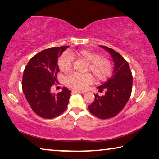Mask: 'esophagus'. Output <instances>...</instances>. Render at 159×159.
<instances>
[{"label":"esophagus","mask_w":159,"mask_h":159,"mask_svg":"<svg viewBox=\"0 0 159 159\" xmlns=\"http://www.w3.org/2000/svg\"><path fill=\"white\" fill-rule=\"evenodd\" d=\"M72 92L75 93H84V91H80V90H73Z\"/></svg>","instance_id":"obj_1"}]
</instances>
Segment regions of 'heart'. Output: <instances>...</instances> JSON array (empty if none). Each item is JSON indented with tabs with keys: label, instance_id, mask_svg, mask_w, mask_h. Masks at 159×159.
Returning a JSON list of instances; mask_svg holds the SVG:
<instances>
[{
	"label": "heart",
	"instance_id": "1",
	"mask_svg": "<svg viewBox=\"0 0 159 159\" xmlns=\"http://www.w3.org/2000/svg\"><path fill=\"white\" fill-rule=\"evenodd\" d=\"M80 58L88 62L87 70L91 71L98 81H103L109 77L112 71L111 63L106 57L89 50H80L65 53L58 59V66L63 72H67L72 68V57ZM93 77L90 74L71 73L65 79L66 85L77 90H84L92 83Z\"/></svg>",
	"mask_w": 159,
	"mask_h": 159
}]
</instances>
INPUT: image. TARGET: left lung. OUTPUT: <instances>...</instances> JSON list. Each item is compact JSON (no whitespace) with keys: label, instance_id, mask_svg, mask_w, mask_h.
<instances>
[{"label":"left lung","instance_id":"8db88e82","mask_svg":"<svg viewBox=\"0 0 159 159\" xmlns=\"http://www.w3.org/2000/svg\"><path fill=\"white\" fill-rule=\"evenodd\" d=\"M111 54L114 63L113 75L106 82L98 87L100 92L106 89V94H95V100L88 106L94 116L106 119L114 117L123 109L132 93V75L129 66L119 53L110 48L99 45Z\"/></svg>","mask_w":159,"mask_h":159}]
</instances>
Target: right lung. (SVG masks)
<instances>
[{
	"label": "right lung",
	"instance_id": "obj_1",
	"mask_svg": "<svg viewBox=\"0 0 159 159\" xmlns=\"http://www.w3.org/2000/svg\"><path fill=\"white\" fill-rule=\"evenodd\" d=\"M69 46L54 47L34 56L26 66L22 77V90L30 107L39 116L53 119L61 114L68 105L71 90L63 88L57 94L51 88L57 81L59 69L58 58Z\"/></svg>",
	"mask_w": 159,
	"mask_h": 159
}]
</instances>
